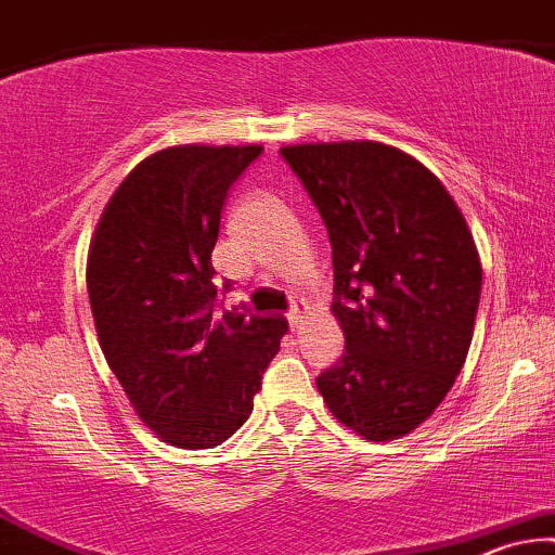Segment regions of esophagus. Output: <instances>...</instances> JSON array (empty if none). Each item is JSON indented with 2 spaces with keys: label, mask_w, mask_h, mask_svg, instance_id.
I'll return each instance as SVG.
<instances>
[{
  "label": "esophagus",
  "mask_w": 555,
  "mask_h": 555,
  "mask_svg": "<svg viewBox=\"0 0 555 555\" xmlns=\"http://www.w3.org/2000/svg\"><path fill=\"white\" fill-rule=\"evenodd\" d=\"M307 314H310V307H307V301H294L292 305V310H289V322H292V327H301L305 325V320H307Z\"/></svg>",
  "instance_id": "esophagus-1"
}]
</instances>
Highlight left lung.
I'll list each match as a JSON object with an SVG mask.
<instances>
[{
  "label": "left lung",
  "instance_id": "obj_1",
  "mask_svg": "<svg viewBox=\"0 0 555 555\" xmlns=\"http://www.w3.org/2000/svg\"><path fill=\"white\" fill-rule=\"evenodd\" d=\"M333 245V314L346 353L318 376L340 425L404 438L464 369L481 297L474 235L415 156L378 140L284 145Z\"/></svg>",
  "mask_w": 555,
  "mask_h": 555
}]
</instances>
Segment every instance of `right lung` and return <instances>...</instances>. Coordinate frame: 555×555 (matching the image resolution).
<instances>
[{
  "label": "right lung",
  "instance_id": "right-lung-1",
  "mask_svg": "<svg viewBox=\"0 0 555 555\" xmlns=\"http://www.w3.org/2000/svg\"><path fill=\"white\" fill-rule=\"evenodd\" d=\"M261 151L186 143L151 153L109 196L89 243L104 359L143 425L186 451L225 443L250 417L289 330L282 314H212L222 205Z\"/></svg>",
  "mask_w": 555,
  "mask_h": 555
}]
</instances>
